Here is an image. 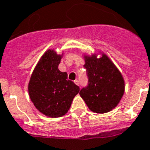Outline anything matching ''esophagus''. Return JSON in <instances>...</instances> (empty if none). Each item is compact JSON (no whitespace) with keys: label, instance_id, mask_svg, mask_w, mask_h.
I'll list each match as a JSON object with an SVG mask.
<instances>
[{"label":"esophagus","instance_id":"obj_1","mask_svg":"<svg viewBox=\"0 0 150 150\" xmlns=\"http://www.w3.org/2000/svg\"><path fill=\"white\" fill-rule=\"evenodd\" d=\"M74 82H75V85H77V86H79V80H75V81H74Z\"/></svg>","mask_w":150,"mask_h":150}]
</instances>
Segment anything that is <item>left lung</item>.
<instances>
[{
    "instance_id": "1",
    "label": "left lung",
    "mask_w": 150,
    "mask_h": 150,
    "mask_svg": "<svg viewBox=\"0 0 150 150\" xmlns=\"http://www.w3.org/2000/svg\"><path fill=\"white\" fill-rule=\"evenodd\" d=\"M88 83L80 91L88 109L96 113H105L117 106L125 92L121 72L105 54L84 55Z\"/></svg>"
}]
</instances>
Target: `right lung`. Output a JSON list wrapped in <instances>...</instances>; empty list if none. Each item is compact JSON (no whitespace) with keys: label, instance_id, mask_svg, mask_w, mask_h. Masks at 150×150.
Returning a JSON list of instances; mask_svg holds the SVG:
<instances>
[{"label":"right lung","instance_id":"1","mask_svg":"<svg viewBox=\"0 0 150 150\" xmlns=\"http://www.w3.org/2000/svg\"><path fill=\"white\" fill-rule=\"evenodd\" d=\"M63 54L48 49L35 66L28 83L31 102L40 112L47 117L65 115L71 107L79 87L68 80L67 72H62L58 64Z\"/></svg>","mask_w":150,"mask_h":150}]
</instances>
